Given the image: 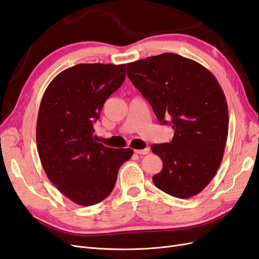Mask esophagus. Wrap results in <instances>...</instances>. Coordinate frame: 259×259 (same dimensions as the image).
<instances>
[{
	"instance_id": "34e87169",
	"label": "esophagus",
	"mask_w": 259,
	"mask_h": 259,
	"mask_svg": "<svg viewBox=\"0 0 259 259\" xmlns=\"http://www.w3.org/2000/svg\"><path fill=\"white\" fill-rule=\"evenodd\" d=\"M149 151H151V149L147 147L144 149H135V153L139 154V155H147L149 153Z\"/></svg>"
}]
</instances>
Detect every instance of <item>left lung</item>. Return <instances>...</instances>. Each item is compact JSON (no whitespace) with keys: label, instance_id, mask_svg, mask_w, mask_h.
I'll list each match as a JSON object with an SVG mask.
<instances>
[{"label":"left lung","instance_id":"left-lung-1","mask_svg":"<svg viewBox=\"0 0 259 259\" xmlns=\"http://www.w3.org/2000/svg\"><path fill=\"white\" fill-rule=\"evenodd\" d=\"M127 75L158 120L174 130L169 143L151 146L163 163L154 184L181 199L198 195L218 172L228 136V106L218 79L203 65L171 53L128 63Z\"/></svg>","mask_w":259,"mask_h":259}]
</instances>
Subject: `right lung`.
<instances>
[{"label": "right lung", "mask_w": 259, "mask_h": 259, "mask_svg": "<svg viewBox=\"0 0 259 259\" xmlns=\"http://www.w3.org/2000/svg\"><path fill=\"white\" fill-rule=\"evenodd\" d=\"M126 77V64L80 63L59 73L41 98L36 145L47 178L71 201L94 205L112 193L130 148H111L94 138L106 99Z\"/></svg>", "instance_id": "right-lung-1"}]
</instances>
